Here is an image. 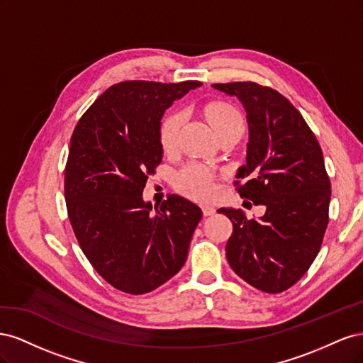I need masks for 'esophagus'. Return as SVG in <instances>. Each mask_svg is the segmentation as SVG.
Masks as SVG:
<instances>
[{"label": "esophagus", "instance_id": "obj_1", "mask_svg": "<svg viewBox=\"0 0 363 363\" xmlns=\"http://www.w3.org/2000/svg\"><path fill=\"white\" fill-rule=\"evenodd\" d=\"M201 211H203V213H204L206 216H208V215H213V213L216 212V207H215L213 204L204 203V204H201Z\"/></svg>", "mask_w": 363, "mask_h": 363}]
</instances>
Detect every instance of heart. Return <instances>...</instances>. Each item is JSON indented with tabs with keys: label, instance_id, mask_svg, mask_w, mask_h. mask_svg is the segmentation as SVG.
I'll list each match as a JSON object with an SVG mask.
<instances>
[{
	"label": "heart",
	"instance_id": "b5f03b06",
	"mask_svg": "<svg viewBox=\"0 0 363 363\" xmlns=\"http://www.w3.org/2000/svg\"><path fill=\"white\" fill-rule=\"evenodd\" d=\"M206 118L208 121V124L215 130L216 135L230 125L244 124L242 116L238 112V108L227 103L219 101L211 103L206 107ZM182 119L183 115L180 112H172L163 118L159 130V139L160 145L164 151H171L175 147V144H177V135ZM175 183H177V188L180 191L200 200L211 196L215 191L212 172L199 163L186 164V167L177 174V177H175Z\"/></svg>",
	"mask_w": 363,
	"mask_h": 363
}]
</instances>
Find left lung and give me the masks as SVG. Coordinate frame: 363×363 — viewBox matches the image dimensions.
<instances>
[{
	"label": "left lung",
	"instance_id": "1",
	"mask_svg": "<svg viewBox=\"0 0 363 363\" xmlns=\"http://www.w3.org/2000/svg\"><path fill=\"white\" fill-rule=\"evenodd\" d=\"M212 86L245 108L247 163L236 179L247 182L235 184L240 196L267 207L259 219L219 208L233 223L227 260L251 286L279 294L304 276L323 244L332 195L323 151L301 113L277 91L252 82Z\"/></svg>",
	"mask_w": 363,
	"mask_h": 363
}]
</instances>
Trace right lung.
<instances>
[{
    "instance_id": "right-lung-1",
    "label": "right lung",
    "mask_w": 363,
    "mask_h": 363,
    "mask_svg": "<svg viewBox=\"0 0 363 363\" xmlns=\"http://www.w3.org/2000/svg\"><path fill=\"white\" fill-rule=\"evenodd\" d=\"M200 82L131 80L108 87L75 125L65 200L87 260L113 288L142 295L184 265L201 208L169 195L152 212L142 199L162 162V116Z\"/></svg>"
}]
</instances>
